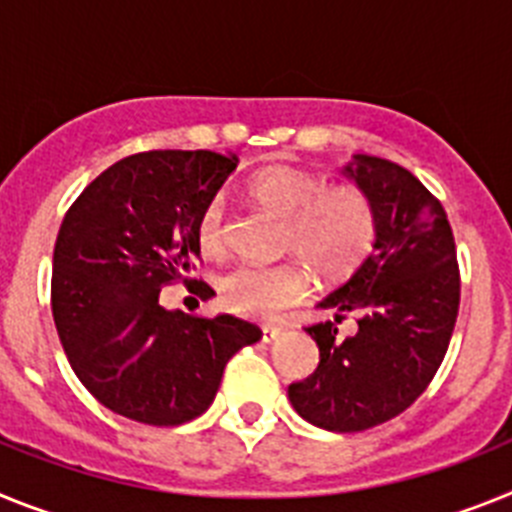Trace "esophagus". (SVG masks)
<instances>
[{
  "label": "esophagus",
  "instance_id": "1",
  "mask_svg": "<svg viewBox=\"0 0 512 512\" xmlns=\"http://www.w3.org/2000/svg\"><path fill=\"white\" fill-rule=\"evenodd\" d=\"M281 337V330L278 327H262V342H273Z\"/></svg>",
  "mask_w": 512,
  "mask_h": 512
}]
</instances>
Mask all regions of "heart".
<instances>
[{
  "label": "heart",
  "mask_w": 512,
  "mask_h": 512,
  "mask_svg": "<svg viewBox=\"0 0 512 512\" xmlns=\"http://www.w3.org/2000/svg\"><path fill=\"white\" fill-rule=\"evenodd\" d=\"M257 206L283 219V250L296 252L324 281H340L368 257L376 242L371 201L350 185H327L322 175L270 164L247 180ZM195 237L203 255L219 257L226 247V213L221 198L203 206ZM309 291L301 262L242 265L221 281V301L242 317L268 319L299 304Z\"/></svg>",
  "instance_id": "obj_1"
}]
</instances>
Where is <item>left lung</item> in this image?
Masks as SVG:
<instances>
[{"instance_id": "left-lung-1", "label": "left lung", "mask_w": 512, "mask_h": 512, "mask_svg": "<svg viewBox=\"0 0 512 512\" xmlns=\"http://www.w3.org/2000/svg\"><path fill=\"white\" fill-rule=\"evenodd\" d=\"M342 175L376 213V242L361 268L327 299L335 322L306 327L319 366L288 386L293 410L332 433H358L397 417L428 389L459 314V262L441 201L410 170L353 154ZM348 310L359 332L336 335Z\"/></svg>"}]
</instances>
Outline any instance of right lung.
Masks as SVG:
<instances>
[{
  "instance_id": "1",
  "label": "right lung",
  "mask_w": 512,
  "mask_h": 512,
  "mask_svg": "<svg viewBox=\"0 0 512 512\" xmlns=\"http://www.w3.org/2000/svg\"><path fill=\"white\" fill-rule=\"evenodd\" d=\"M237 162L203 149L133 154L66 211L53 247V322L77 379L115 415L159 428L195 420L231 355L262 337L231 314L159 304L167 283H188L201 257L198 216Z\"/></svg>"
}]
</instances>
